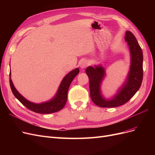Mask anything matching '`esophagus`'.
I'll list each match as a JSON object with an SVG mask.
<instances>
[{
	"mask_svg": "<svg viewBox=\"0 0 155 155\" xmlns=\"http://www.w3.org/2000/svg\"><path fill=\"white\" fill-rule=\"evenodd\" d=\"M88 64H89V62L87 60H83L80 64V67L81 68H85L88 66Z\"/></svg>",
	"mask_w": 155,
	"mask_h": 155,
	"instance_id": "obj_1",
	"label": "esophagus"
}]
</instances>
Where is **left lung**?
I'll use <instances>...</instances> for the list:
<instances>
[{
  "mask_svg": "<svg viewBox=\"0 0 155 155\" xmlns=\"http://www.w3.org/2000/svg\"><path fill=\"white\" fill-rule=\"evenodd\" d=\"M125 40L127 43L130 54V65L127 76L116 94L110 99H106L101 94V85L105 77V70L102 65H94L87 68L89 78L91 97L94 104L100 107H115L122 105L132 97L142 85L143 79V53L134 35L130 31L125 33Z\"/></svg>",
  "mask_w": 155,
  "mask_h": 155,
  "instance_id": "8db88e82",
  "label": "left lung"
}]
</instances>
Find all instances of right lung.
<instances>
[{
	"label": "right lung",
	"mask_w": 155,
	"mask_h": 155,
	"mask_svg": "<svg viewBox=\"0 0 155 155\" xmlns=\"http://www.w3.org/2000/svg\"><path fill=\"white\" fill-rule=\"evenodd\" d=\"M79 72V70L77 68L67 74L61 82L58 90L52 99L46 102L41 103V104H35V103L27 100L17 91L12 81L11 71L10 72V87L13 95L28 109L37 113L50 114L61 110L64 107L67 100V94L69 87L74 78L77 76Z\"/></svg>",
	"instance_id": "right-lung-1"
}]
</instances>
